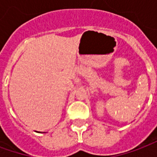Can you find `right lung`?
Returning <instances> with one entry per match:
<instances>
[{
    "mask_svg": "<svg viewBox=\"0 0 157 157\" xmlns=\"http://www.w3.org/2000/svg\"><path fill=\"white\" fill-rule=\"evenodd\" d=\"M44 133H45V132H44Z\"/></svg>",
    "mask_w": 157,
    "mask_h": 157,
    "instance_id": "obj_1",
    "label": "right lung"
}]
</instances>
